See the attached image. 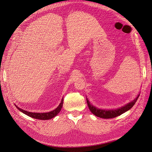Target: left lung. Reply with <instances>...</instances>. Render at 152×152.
Here are the masks:
<instances>
[{
	"mask_svg": "<svg viewBox=\"0 0 152 152\" xmlns=\"http://www.w3.org/2000/svg\"><path fill=\"white\" fill-rule=\"evenodd\" d=\"M139 95L140 94H138L137 97L134 100H133V101L127 103V104H126L125 105L121 106V107H119L116 109L106 110V109L99 108L97 107H96V106H93V104H91V102H89L88 99L87 97H86V100H87V103H88V107L89 108V110L91 111L93 114L96 116H97V117L101 118L110 119V118H114L117 117V116L120 115L122 114L125 113V112L128 111L129 110H130L134 106L135 102H137Z\"/></svg>",
	"mask_w": 152,
	"mask_h": 152,
	"instance_id": "1",
	"label": "left lung"
}]
</instances>
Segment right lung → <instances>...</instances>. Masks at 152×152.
Returning a JSON list of instances; mask_svg holds the SVG:
<instances>
[{
  "instance_id": "obj_1",
  "label": "right lung",
  "mask_w": 152,
  "mask_h": 152,
  "mask_svg": "<svg viewBox=\"0 0 152 152\" xmlns=\"http://www.w3.org/2000/svg\"><path fill=\"white\" fill-rule=\"evenodd\" d=\"M63 98L61 99L60 104L56 109L53 110H52V111H50L49 112H43V113L28 112L27 110H23L19 107H18L17 105H15V106L17 107V108L19 110V111H21V112L23 113V114H26L28 116H29V117L35 118V119H41V120H48V119H50L51 118H54L55 116H56L58 114H59V112L61 111V108H62V107H63Z\"/></svg>"
}]
</instances>
